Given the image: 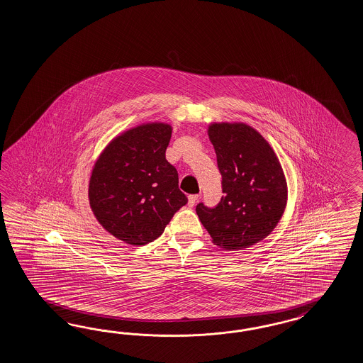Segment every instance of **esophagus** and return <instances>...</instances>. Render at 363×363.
<instances>
[{"mask_svg": "<svg viewBox=\"0 0 363 363\" xmlns=\"http://www.w3.org/2000/svg\"><path fill=\"white\" fill-rule=\"evenodd\" d=\"M198 199H199V196H198V194L189 196V198H187V205H189V206H194V205L197 203Z\"/></svg>", "mask_w": 363, "mask_h": 363, "instance_id": "34e87169", "label": "esophagus"}]
</instances>
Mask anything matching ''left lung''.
<instances>
[{
    "label": "left lung",
    "instance_id": "8db88e82",
    "mask_svg": "<svg viewBox=\"0 0 363 363\" xmlns=\"http://www.w3.org/2000/svg\"><path fill=\"white\" fill-rule=\"evenodd\" d=\"M222 191L216 208L198 203L196 211L214 245L241 250L274 230L287 202V184L272 146L243 122L210 123Z\"/></svg>",
    "mask_w": 363,
    "mask_h": 363
}]
</instances>
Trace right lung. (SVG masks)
Wrapping results in <instances>:
<instances>
[{
    "mask_svg": "<svg viewBox=\"0 0 363 363\" xmlns=\"http://www.w3.org/2000/svg\"><path fill=\"white\" fill-rule=\"evenodd\" d=\"M172 126L147 122L117 135L99 154L89 181V203L117 240L141 246L157 240L187 198L165 152Z\"/></svg>",
    "mask_w": 363,
    "mask_h": 363,
    "instance_id": "1",
    "label": "right lung"
}]
</instances>
